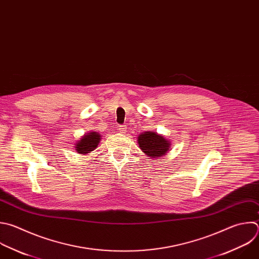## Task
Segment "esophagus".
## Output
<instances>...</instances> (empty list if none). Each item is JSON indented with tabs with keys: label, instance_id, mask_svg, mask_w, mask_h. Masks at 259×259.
I'll use <instances>...</instances> for the list:
<instances>
[{
	"label": "esophagus",
	"instance_id": "esophagus-1",
	"mask_svg": "<svg viewBox=\"0 0 259 259\" xmlns=\"http://www.w3.org/2000/svg\"><path fill=\"white\" fill-rule=\"evenodd\" d=\"M126 129H127V127H126L125 125H120V126L118 127V130H119L121 133H125V132H126Z\"/></svg>",
	"mask_w": 259,
	"mask_h": 259
}]
</instances>
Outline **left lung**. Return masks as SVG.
<instances>
[{
    "instance_id": "1",
    "label": "left lung",
    "mask_w": 259,
    "mask_h": 259,
    "mask_svg": "<svg viewBox=\"0 0 259 259\" xmlns=\"http://www.w3.org/2000/svg\"><path fill=\"white\" fill-rule=\"evenodd\" d=\"M137 142L140 149L147 155L152 158H158L161 155H165L169 150V141L163 136L147 131L139 134L137 137Z\"/></svg>"
}]
</instances>
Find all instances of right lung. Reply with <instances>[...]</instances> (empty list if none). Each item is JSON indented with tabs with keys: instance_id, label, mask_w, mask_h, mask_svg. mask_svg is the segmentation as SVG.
Listing matches in <instances>:
<instances>
[{
	"instance_id": "obj_1",
	"label": "right lung",
	"mask_w": 259,
	"mask_h": 259,
	"mask_svg": "<svg viewBox=\"0 0 259 259\" xmlns=\"http://www.w3.org/2000/svg\"><path fill=\"white\" fill-rule=\"evenodd\" d=\"M101 138H102V136L100 133L90 132L86 135L82 136L80 138V140L76 142L75 149L80 154L91 153L98 147V145L101 141Z\"/></svg>"
}]
</instances>
